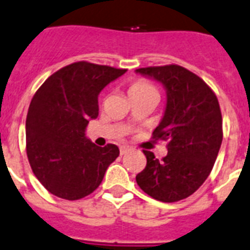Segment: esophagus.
I'll use <instances>...</instances> for the list:
<instances>
[{
	"label": "esophagus",
	"mask_w": 250,
	"mask_h": 250,
	"mask_svg": "<svg viewBox=\"0 0 250 250\" xmlns=\"http://www.w3.org/2000/svg\"><path fill=\"white\" fill-rule=\"evenodd\" d=\"M130 151V147L129 146H121L120 147V154H121V155H125V154H126V152H129Z\"/></svg>",
	"instance_id": "esophagus-1"
}]
</instances>
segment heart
I'll return each mask as SVG.
<instances>
[{
  "label": "heart",
  "instance_id": "b5f03b06",
  "mask_svg": "<svg viewBox=\"0 0 250 250\" xmlns=\"http://www.w3.org/2000/svg\"><path fill=\"white\" fill-rule=\"evenodd\" d=\"M129 96L130 98H137V96H143V95L148 94H156L158 95V91H156L155 86L152 84L151 82H148L147 79H137L134 82L131 83L129 86Z\"/></svg>",
  "mask_w": 250,
  "mask_h": 250
}]
</instances>
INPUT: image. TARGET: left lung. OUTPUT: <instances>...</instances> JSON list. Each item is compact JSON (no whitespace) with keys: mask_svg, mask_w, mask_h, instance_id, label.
I'll list each match as a JSON object with an SVG mask.
<instances>
[{"mask_svg":"<svg viewBox=\"0 0 250 250\" xmlns=\"http://www.w3.org/2000/svg\"><path fill=\"white\" fill-rule=\"evenodd\" d=\"M137 71L167 88V107L152 138L167 141L168 154L156 159L151 151H143L146 167L135 180L154 199L177 202L193 194L214 167L223 139L219 102L204 79L180 65Z\"/></svg>","mask_w":250,"mask_h":250,"instance_id":"left-lung-1","label":"left lung"}]
</instances>
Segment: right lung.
I'll return each mask as SVG.
<instances>
[{
    "instance_id": "right-lung-1",
    "label": "right lung",
    "mask_w": 250,
    "mask_h": 250,
    "mask_svg": "<svg viewBox=\"0 0 250 250\" xmlns=\"http://www.w3.org/2000/svg\"><path fill=\"white\" fill-rule=\"evenodd\" d=\"M125 71L78 61L53 73L35 92L26 120L27 158L56 197L75 201L91 194L119 156L116 145L96 146L84 129L99 115V92Z\"/></svg>"
}]
</instances>
